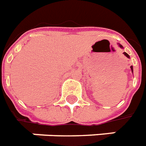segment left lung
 <instances>
[{
  "label": "left lung",
  "instance_id": "8db88e82",
  "mask_svg": "<svg viewBox=\"0 0 146 146\" xmlns=\"http://www.w3.org/2000/svg\"><path fill=\"white\" fill-rule=\"evenodd\" d=\"M118 45H119V46L120 48L123 49V46H122V45H121V44H120V43H118ZM123 54H124V55H125V56H126V57H127V58H129V59L130 58L129 55V54H128V53H125V52H124V53H123ZM130 68H131V70H132V73H133V67H132V66H130Z\"/></svg>",
  "mask_w": 146,
  "mask_h": 146
}]
</instances>
